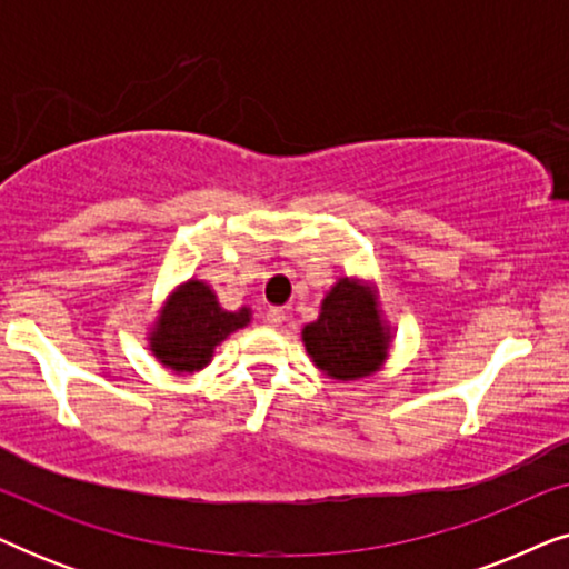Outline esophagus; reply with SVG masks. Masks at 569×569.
I'll return each instance as SVG.
<instances>
[{
	"label": "esophagus",
	"mask_w": 569,
	"mask_h": 569,
	"mask_svg": "<svg viewBox=\"0 0 569 569\" xmlns=\"http://www.w3.org/2000/svg\"><path fill=\"white\" fill-rule=\"evenodd\" d=\"M263 321L277 329V326H282V321H284V310L282 308H269L267 316H263Z\"/></svg>",
	"instance_id": "obj_1"
}]
</instances>
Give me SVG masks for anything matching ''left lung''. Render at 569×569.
Instances as JSON below:
<instances>
[{
	"label": "left lung",
	"instance_id": "left-lung-1",
	"mask_svg": "<svg viewBox=\"0 0 569 569\" xmlns=\"http://www.w3.org/2000/svg\"><path fill=\"white\" fill-rule=\"evenodd\" d=\"M388 326L372 287L341 277L326 292L321 316L302 329V345L323 376L357 380L380 370L388 355Z\"/></svg>",
	"mask_w": 569,
	"mask_h": 569
}]
</instances>
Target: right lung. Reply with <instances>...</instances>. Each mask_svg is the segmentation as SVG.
Segmentation results:
<instances>
[{
	"label": "right lung",
	"mask_w": 569,
	"mask_h": 569,
	"mask_svg": "<svg viewBox=\"0 0 569 569\" xmlns=\"http://www.w3.org/2000/svg\"><path fill=\"white\" fill-rule=\"evenodd\" d=\"M251 323V308L224 310L212 287L189 279L170 295L150 331V349L173 372H197L212 362L214 347Z\"/></svg>",
	"instance_id": "right-lung-1"
}]
</instances>
